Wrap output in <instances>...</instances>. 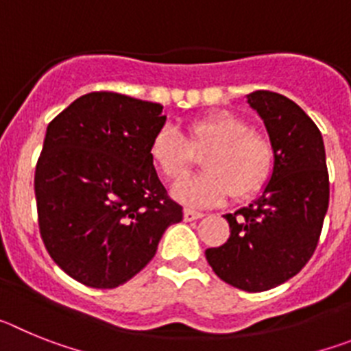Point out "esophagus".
Segmentation results:
<instances>
[{"instance_id": "34e87169", "label": "esophagus", "mask_w": 351, "mask_h": 351, "mask_svg": "<svg viewBox=\"0 0 351 351\" xmlns=\"http://www.w3.org/2000/svg\"><path fill=\"white\" fill-rule=\"evenodd\" d=\"M204 218V213L200 210H193V209H184V219L186 221H195V219Z\"/></svg>"}]
</instances>
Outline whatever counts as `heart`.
I'll return each instance as SVG.
<instances>
[{
    "mask_svg": "<svg viewBox=\"0 0 351 351\" xmlns=\"http://www.w3.org/2000/svg\"><path fill=\"white\" fill-rule=\"evenodd\" d=\"M151 160L163 178L178 182L184 178L193 153L204 154V173L173 190L190 206H214L228 195L246 198L262 188L274 163V149L263 133L250 130L246 121L230 112H218L193 121L186 141L172 126H163L151 142Z\"/></svg>",
    "mask_w": 351,
    "mask_h": 351,
    "instance_id": "obj_1",
    "label": "heart"
}]
</instances>
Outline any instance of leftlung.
<instances>
[{"label":"left lung","instance_id":"obj_1","mask_svg":"<svg viewBox=\"0 0 351 351\" xmlns=\"http://www.w3.org/2000/svg\"><path fill=\"white\" fill-rule=\"evenodd\" d=\"M274 149L272 173L247 207L225 214L230 237L206 258L225 283L265 291L308 263L328 209L325 145L318 126L290 98L272 91L246 95Z\"/></svg>","mask_w":351,"mask_h":351}]
</instances>
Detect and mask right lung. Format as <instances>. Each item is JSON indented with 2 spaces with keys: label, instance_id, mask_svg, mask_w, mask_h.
Here are the masks:
<instances>
[{
  "label": "right lung",
  "instance_id": "obj_1",
  "mask_svg": "<svg viewBox=\"0 0 351 351\" xmlns=\"http://www.w3.org/2000/svg\"><path fill=\"white\" fill-rule=\"evenodd\" d=\"M165 123L160 104L119 93L80 96L49 123L35 173L40 234L79 283H126L182 219L149 153Z\"/></svg>",
  "mask_w": 351,
  "mask_h": 351
}]
</instances>
